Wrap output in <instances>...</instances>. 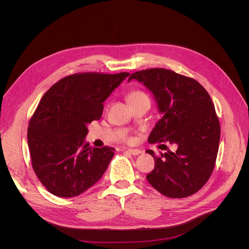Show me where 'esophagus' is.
Returning <instances> with one entry per match:
<instances>
[{
    "label": "esophagus",
    "instance_id": "obj_1",
    "mask_svg": "<svg viewBox=\"0 0 249 249\" xmlns=\"http://www.w3.org/2000/svg\"><path fill=\"white\" fill-rule=\"evenodd\" d=\"M126 152L129 153L132 156H138V155L142 154V152L140 150H137V149H127Z\"/></svg>",
    "mask_w": 249,
    "mask_h": 249
}]
</instances>
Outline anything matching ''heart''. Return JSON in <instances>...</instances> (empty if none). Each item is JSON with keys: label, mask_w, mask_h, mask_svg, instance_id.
<instances>
[{"label": "heart", "mask_w": 249, "mask_h": 249, "mask_svg": "<svg viewBox=\"0 0 249 249\" xmlns=\"http://www.w3.org/2000/svg\"><path fill=\"white\" fill-rule=\"evenodd\" d=\"M140 99H149V97L145 92L141 91V90H133L127 96L128 102L136 101V100H140Z\"/></svg>", "instance_id": "heart-1"}]
</instances>
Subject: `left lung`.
I'll return each mask as SVG.
<instances>
[{"label": "left lung", "instance_id": "left-lung-1", "mask_svg": "<svg viewBox=\"0 0 249 249\" xmlns=\"http://www.w3.org/2000/svg\"><path fill=\"white\" fill-rule=\"evenodd\" d=\"M136 80L154 95L162 117L149 136V143H169L175 152L156 157L155 168L146 177L160 193L184 198L200 190L214 170L221 128L215 106L207 90L194 79L156 68L139 71Z\"/></svg>", "mask_w": 249, "mask_h": 249}]
</instances>
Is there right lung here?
<instances>
[{
  "label": "right lung",
  "mask_w": 249,
  "mask_h": 249,
  "mask_svg": "<svg viewBox=\"0 0 249 249\" xmlns=\"http://www.w3.org/2000/svg\"><path fill=\"white\" fill-rule=\"evenodd\" d=\"M129 75H71L41 98L29 121L27 143L33 170L53 195L78 196L101 178L115 150L89 147L88 125L101 117L103 102Z\"/></svg>",
  "instance_id": "obj_1"
}]
</instances>
